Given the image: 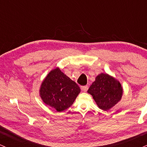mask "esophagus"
Segmentation results:
<instances>
[{
	"label": "esophagus",
	"mask_w": 147,
	"mask_h": 147,
	"mask_svg": "<svg viewBox=\"0 0 147 147\" xmlns=\"http://www.w3.org/2000/svg\"><path fill=\"white\" fill-rule=\"evenodd\" d=\"M81 89H82V91H87V89H88V86H82V87H80Z\"/></svg>",
	"instance_id": "34e87169"
}]
</instances>
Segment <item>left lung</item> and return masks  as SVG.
<instances>
[{
    "label": "left lung",
    "mask_w": 147,
    "mask_h": 147,
    "mask_svg": "<svg viewBox=\"0 0 147 147\" xmlns=\"http://www.w3.org/2000/svg\"><path fill=\"white\" fill-rule=\"evenodd\" d=\"M100 109L109 110L120 100L122 88L120 82L107 74H100L88 89Z\"/></svg>",
    "instance_id": "8db88e82"
}]
</instances>
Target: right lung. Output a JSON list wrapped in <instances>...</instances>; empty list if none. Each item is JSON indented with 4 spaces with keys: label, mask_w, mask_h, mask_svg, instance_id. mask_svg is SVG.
I'll use <instances>...</instances> for the list:
<instances>
[{
    "label": "right lung",
    "mask_w": 147,
    "mask_h": 147,
    "mask_svg": "<svg viewBox=\"0 0 147 147\" xmlns=\"http://www.w3.org/2000/svg\"><path fill=\"white\" fill-rule=\"evenodd\" d=\"M40 92L45 104L60 112L73 105L80 89L74 81L56 68L43 80Z\"/></svg>",
    "instance_id": "obj_1"
}]
</instances>
